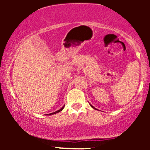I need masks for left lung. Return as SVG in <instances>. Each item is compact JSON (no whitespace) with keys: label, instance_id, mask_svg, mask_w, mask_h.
<instances>
[{"label":"left lung","instance_id":"obj_1","mask_svg":"<svg viewBox=\"0 0 150 150\" xmlns=\"http://www.w3.org/2000/svg\"><path fill=\"white\" fill-rule=\"evenodd\" d=\"M91 107H93V108H94V107H93V106H91Z\"/></svg>","mask_w":150,"mask_h":150}]
</instances>
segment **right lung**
Segmentation results:
<instances>
[{
  "instance_id": "obj_1",
  "label": "right lung",
  "mask_w": 150,
  "mask_h": 150,
  "mask_svg": "<svg viewBox=\"0 0 150 150\" xmlns=\"http://www.w3.org/2000/svg\"><path fill=\"white\" fill-rule=\"evenodd\" d=\"M64 106H63L62 107L61 109H60V110H57V111H56V112H52V113H51V114H48V115H54V114H56V113H57V112H59L60 111H62V110H63V109H64Z\"/></svg>"
}]
</instances>
